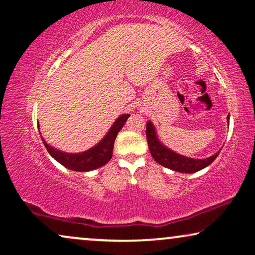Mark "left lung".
Wrapping results in <instances>:
<instances>
[{"mask_svg": "<svg viewBox=\"0 0 255 255\" xmlns=\"http://www.w3.org/2000/svg\"><path fill=\"white\" fill-rule=\"evenodd\" d=\"M146 136L147 142H148L149 152L152 154L154 160L156 161L158 164L178 172L191 173L201 170V169L206 168L207 165L212 163L220 153H216L215 155H213V156L204 158V160H197V158H190L176 154L175 152L168 149L167 147H164L160 141H158L156 134H155V128L150 122H147L146 124Z\"/></svg>", "mask_w": 255, "mask_h": 255, "instance_id": "obj_1", "label": "left lung"}]
</instances>
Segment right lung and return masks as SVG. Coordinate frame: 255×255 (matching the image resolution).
<instances>
[{
  "label": "right lung",
  "mask_w": 255,
  "mask_h": 255,
  "mask_svg": "<svg viewBox=\"0 0 255 255\" xmlns=\"http://www.w3.org/2000/svg\"><path fill=\"white\" fill-rule=\"evenodd\" d=\"M128 114L127 115H122L120 119L114 123V125L110 128L108 133L102 139V141L98 143L97 146H94L93 148L86 150L84 153L78 154H69L61 152L53 148V147L48 145V143L43 140L41 136L43 145L48 150L51 156L55 160L60 162L62 165H64L65 168L70 169V170L75 171H91L94 169H98L105 165L107 162H109L110 158L113 156V149H114V142L119 133L120 130L123 128L125 122L128 119Z\"/></svg>",
  "instance_id": "1"
}]
</instances>
